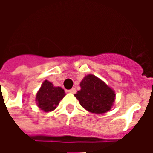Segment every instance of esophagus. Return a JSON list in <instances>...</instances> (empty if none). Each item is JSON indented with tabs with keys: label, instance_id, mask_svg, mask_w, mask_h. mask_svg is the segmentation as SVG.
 Listing matches in <instances>:
<instances>
[{
	"label": "esophagus",
	"instance_id": "esophagus-1",
	"mask_svg": "<svg viewBox=\"0 0 153 153\" xmlns=\"http://www.w3.org/2000/svg\"><path fill=\"white\" fill-rule=\"evenodd\" d=\"M69 92H70V93H73V94H74V93H76V89H75L74 88H71L70 90H69Z\"/></svg>",
	"mask_w": 153,
	"mask_h": 153
}]
</instances>
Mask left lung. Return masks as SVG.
Masks as SVG:
<instances>
[{
	"label": "left lung",
	"mask_w": 153,
	"mask_h": 153,
	"mask_svg": "<svg viewBox=\"0 0 153 153\" xmlns=\"http://www.w3.org/2000/svg\"><path fill=\"white\" fill-rule=\"evenodd\" d=\"M81 89L74 96L88 111L103 114L109 111L115 99V91L93 74H88L80 82Z\"/></svg>",
	"instance_id": "8db88e82"
}]
</instances>
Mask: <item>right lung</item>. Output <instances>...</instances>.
Returning a JSON list of instances; mask_svg holds the SVG:
<instances>
[{
  "instance_id": "obj_1",
  "label": "right lung",
  "mask_w": 153,
  "mask_h": 153,
  "mask_svg": "<svg viewBox=\"0 0 153 153\" xmlns=\"http://www.w3.org/2000/svg\"><path fill=\"white\" fill-rule=\"evenodd\" d=\"M65 93L60 87H55L53 83L45 80L36 94V102L42 111L49 112L56 108Z\"/></svg>"
}]
</instances>
